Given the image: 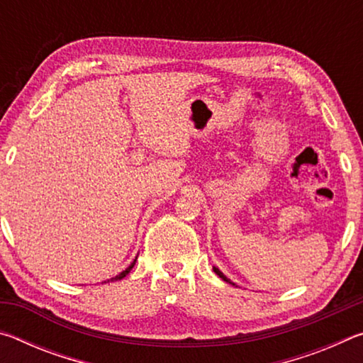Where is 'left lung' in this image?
<instances>
[{"mask_svg":"<svg viewBox=\"0 0 363 363\" xmlns=\"http://www.w3.org/2000/svg\"><path fill=\"white\" fill-rule=\"evenodd\" d=\"M213 270H214V272H216V274L219 275V277H220V279H223L224 281H227V284H232V281H230L229 279H227V277H225V275H224L223 272H220V270H219L218 267H213ZM232 285H235V284H232Z\"/></svg>","mask_w":363,"mask_h":363,"instance_id":"left-lung-1","label":"left lung"}]
</instances>
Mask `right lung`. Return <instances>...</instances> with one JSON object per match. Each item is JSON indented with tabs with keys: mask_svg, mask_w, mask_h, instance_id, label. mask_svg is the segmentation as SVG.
I'll use <instances>...</instances> for the list:
<instances>
[{
	"mask_svg": "<svg viewBox=\"0 0 363 363\" xmlns=\"http://www.w3.org/2000/svg\"><path fill=\"white\" fill-rule=\"evenodd\" d=\"M134 264H136V259H134V261H133V264H131V266H130V267H128L126 270H123V272H121L120 275H116V277H113V279H110V280H107V281H115V280H121L123 277H126V275H128V274H130V270H131V269L134 267Z\"/></svg>",
	"mask_w": 363,
	"mask_h": 363,
	"instance_id": "right-lung-1",
	"label": "right lung"
}]
</instances>
